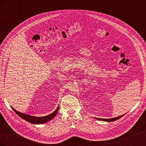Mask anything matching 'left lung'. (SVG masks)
<instances>
[{
    "label": "left lung",
    "mask_w": 146,
    "mask_h": 146,
    "mask_svg": "<svg viewBox=\"0 0 146 146\" xmlns=\"http://www.w3.org/2000/svg\"><path fill=\"white\" fill-rule=\"evenodd\" d=\"M124 114H123L122 116H118L117 117H114V118H111V119H101V118H97L96 117V119H98V120H100V121H107V122H111V121H114L116 120H117V119H120L121 117H122Z\"/></svg>",
    "instance_id": "left-lung-1"
}]
</instances>
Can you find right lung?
I'll use <instances>...</instances> for the list:
<instances>
[{
    "mask_svg": "<svg viewBox=\"0 0 146 146\" xmlns=\"http://www.w3.org/2000/svg\"><path fill=\"white\" fill-rule=\"evenodd\" d=\"M11 108L19 117L23 118V119H24V120L27 121V122H29L32 123H34V124H41V123L47 122L48 121H50L54 118L56 116L57 113H58L59 107H58V108H56V110L54 112H53L52 114H49V115H47L44 117H35L33 116H30V115H29V114H26L22 113L17 111L13 107H11Z\"/></svg>",
    "mask_w": 146,
    "mask_h": 146,
    "instance_id": "right-lung-1",
    "label": "right lung"
}]
</instances>
